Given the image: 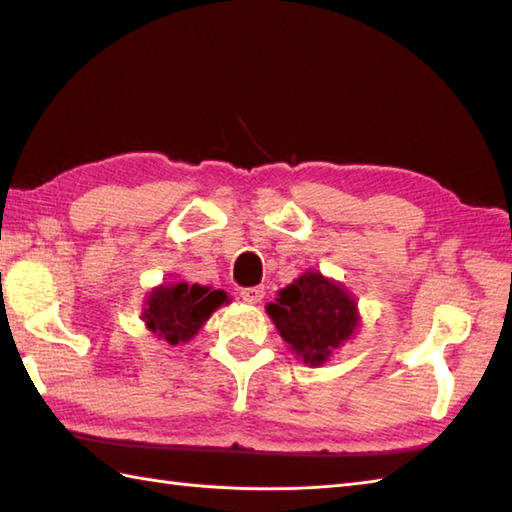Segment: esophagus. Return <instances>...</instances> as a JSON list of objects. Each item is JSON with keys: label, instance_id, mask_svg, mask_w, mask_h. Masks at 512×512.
<instances>
[{"label": "esophagus", "instance_id": "1", "mask_svg": "<svg viewBox=\"0 0 512 512\" xmlns=\"http://www.w3.org/2000/svg\"><path fill=\"white\" fill-rule=\"evenodd\" d=\"M239 295H242V299H244L246 303H262V299H264V288H262V286L244 288L242 292H239Z\"/></svg>", "mask_w": 512, "mask_h": 512}]
</instances>
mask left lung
I'll list each match as a JSON object with an SVG mask.
<instances>
[{
    "instance_id": "8db88e82",
    "label": "left lung",
    "mask_w": 512,
    "mask_h": 512,
    "mask_svg": "<svg viewBox=\"0 0 512 512\" xmlns=\"http://www.w3.org/2000/svg\"><path fill=\"white\" fill-rule=\"evenodd\" d=\"M266 312L292 354L310 367L328 363L361 325L352 292L319 270H306L281 288Z\"/></svg>"
}]
</instances>
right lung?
<instances>
[{
	"instance_id": "obj_1",
	"label": "right lung",
	"mask_w": 512,
	"mask_h": 512,
	"mask_svg": "<svg viewBox=\"0 0 512 512\" xmlns=\"http://www.w3.org/2000/svg\"><path fill=\"white\" fill-rule=\"evenodd\" d=\"M224 303H231L224 290L187 284V281H171V284H160L147 292L140 319L158 341L184 345L202 330V325Z\"/></svg>"
}]
</instances>
